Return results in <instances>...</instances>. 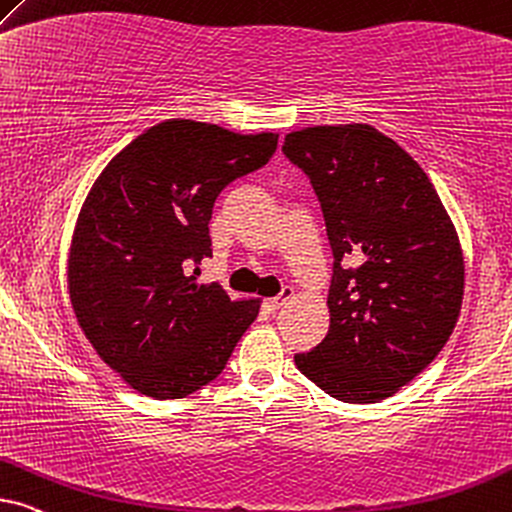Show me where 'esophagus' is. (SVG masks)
I'll return each instance as SVG.
<instances>
[{
	"mask_svg": "<svg viewBox=\"0 0 512 512\" xmlns=\"http://www.w3.org/2000/svg\"><path fill=\"white\" fill-rule=\"evenodd\" d=\"M291 298H294V289L287 287L277 298H270V301H265V308H268L270 313H275V310L284 308V305H287V303L291 301Z\"/></svg>",
	"mask_w": 512,
	"mask_h": 512,
	"instance_id": "34e87169",
	"label": "esophagus"
}]
</instances>
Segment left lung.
<instances>
[{
  "instance_id": "8db88e82",
  "label": "left lung",
  "mask_w": 512,
  "mask_h": 512,
  "mask_svg": "<svg viewBox=\"0 0 512 512\" xmlns=\"http://www.w3.org/2000/svg\"><path fill=\"white\" fill-rule=\"evenodd\" d=\"M282 150L313 183L334 251L329 331L296 367L341 402L388 400L459 320V232L426 171L371 124L308 126Z\"/></svg>"
}]
</instances>
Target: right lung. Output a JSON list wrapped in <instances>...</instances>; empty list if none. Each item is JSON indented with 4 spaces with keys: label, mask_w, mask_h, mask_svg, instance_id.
<instances>
[{
    "label": "right lung",
    "mask_w": 512,
    "mask_h": 512,
    "mask_svg": "<svg viewBox=\"0 0 512 512\" xmlns=\"http://www.w3.org/2000/svg\"><path fill=\"white\" fill-rule=\"evenodd\" d=\"M277 138L167 119L91 185L72 232L68 294L98 357L136 393L181 400L207 386L256 320L258 298L199 284L197 265L211 256L216 197L261 169Z\"/></svg>",
    "instance_id": "1"
}]
</instances>
